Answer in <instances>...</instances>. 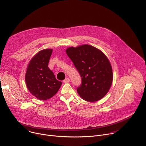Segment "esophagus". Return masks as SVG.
Returning <instances> with one entry per match:
<instances>
[{
	"label": "esophagus",
	"instance_id": "esophagus-1",
	"mask_svg": "<svg viewBox=\"0 0 146 146\" xmlns=\"http://www.w3.org/2000/svg\"><path fill=\"white\" fill-rule=\"evenodd\" d=\"M69 81H70V79L69 78H66L64 80V82H65V83H68V82H69Z\"/></svg>",
	"mask_w": 146,
	"mask_h": 146
}]
</instances>
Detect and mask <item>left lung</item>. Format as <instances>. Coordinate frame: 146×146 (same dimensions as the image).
<instances>
[{
  "instance_id": "1",
  "label": "left lung",
  "mask_w": 146,
  "mask_h": 146,
  "mask_svg": "<svg viewBox=\"0 0 146 146\" xmlns=\"http://www.w3.org/2000/svg\"><path fill=\"white\" fill-rule=\"evenodd\" d=\"M66 52L81 77V85L77 89L86 101L99 100L109 92L113 82L110 61L102 51L88 44L70 47Z\"/></svg>"
}]
</instances>
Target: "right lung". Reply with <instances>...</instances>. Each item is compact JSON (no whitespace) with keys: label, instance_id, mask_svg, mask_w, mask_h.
I'll list each match as a JSON object with an SVG mask.
<instances>
[{"label":"right lung","instance_id":"1","mask_svg":"<svg viewBox=\"0 0 146 146\" xmlns=\"http://www.w3.org/2000/svg\"><path fill=\"white\" fill-rule=\"evenodd\" d=\"M52 49L38 51L30 60L25 74V82L31 94L39 100H46L54 96L62 82L57 80L48 65Z\"/></svg>","mask_w":146,"mask_h":146}]
</instances>
